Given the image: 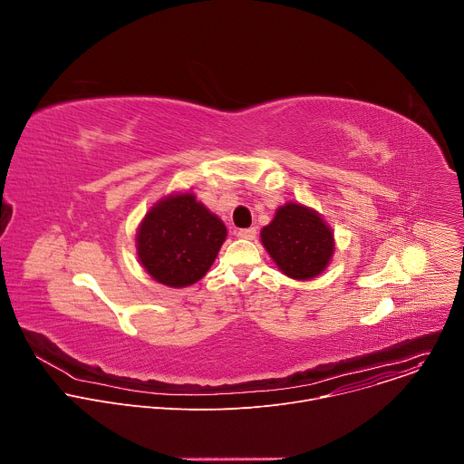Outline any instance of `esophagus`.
<instances>
[{
  "mask_svg": "<svg viewBox=\"0 0 464 464\" xmlns=\"http://www.w3.org/2000/svg\"><path fill=\"white\" fill-rule=\"evenodd\" d=\"M238 238H246V240H253L256 237V229L255 227H246V229H238L237 231Z\"/></svg>",
  "mask_w": 464,
  "mask_h": 464,
  "instance_id": "esophagus-1",
  "label": "esophagus"
}]
</instances>
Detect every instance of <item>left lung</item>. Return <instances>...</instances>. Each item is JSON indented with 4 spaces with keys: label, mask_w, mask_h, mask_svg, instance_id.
Here are the masks:
<instances>
[{
    "label": "left lung",
    "mask_w": 464,
    "mask_h": 464,
    "mask_svg": "<svg viewBox=\"0 0 464 464\" xmlns=\"http://www.w3.org/2000/svg\"><path fill=\"white\" fill-rule=\"evenodd\" d=\"M277 268L297 281L317 277L334 255V233L321 215L301 204L281 206L274 220L260 231Z\"/></svg>",
    "instance_id": "left-lung-1"
}]
</instances>
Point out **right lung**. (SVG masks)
I'll return each instance as SVG.
<instances>
[{
  "instance_id": "obj_1",
  "label": "right lung",
  "mask_w": 464,
  "mask_h": 464,
  "mask_svg": "<svg viewBox=\"0 0 464 464\" xmlns=\"http://www.w3.org/2000/svg\"><path fill=\"white\" fill-rule=\"evenodd\" d=\"M227 237L224 222L192 192L161 198L140 224L136 246L147 274L170 288L200 281Z\"/></svg>"
}]
</instances>
